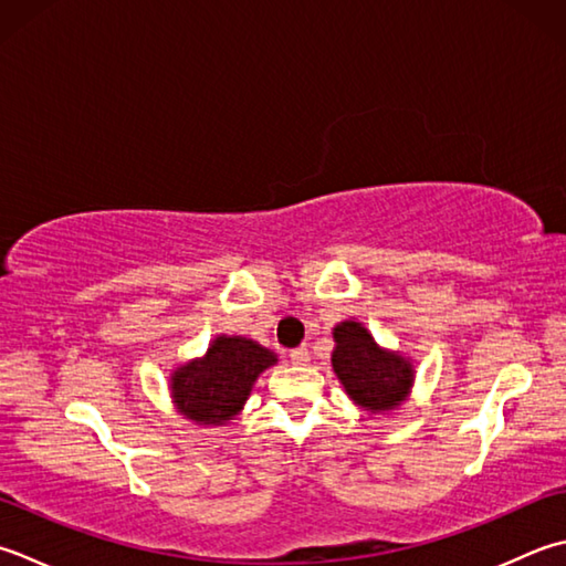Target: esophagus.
<instances>
[{"mask_svg": "<svg viewBox=\"0 0 566 566\" xmlns=\"http://www.w3.org/2000/svg\"><path fill=\"white\" fill-rule=\"evenodd\" d=\"M290 358L294 365H306L308 363V348L306 346H298L290 353Z\"/></svg>", "mask_w": 566, "mask_h": 566, "instance_id": "esophagus-1", "label": "esophagus"}]
</instances>
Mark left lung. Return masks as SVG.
I'll list each match as a JSON object with an SVG mask.
<instances>
[{"mask_svg":"<svg viewBox=\"0 0 566 566\" xmlns=\"http://www.w3.org/2000/svg\"><path fill=\"white\" fill-rule=\"evenodd\" d=\"M334 338L331 363L353 400L370 412H385L402 402L412 385V365L397 353L378 348L358 321H343L334 328Z\"/></svg>","mask_w":566,"mask_h":566,"instance_id":"obj_1","label":"left lung"}]
</instances>
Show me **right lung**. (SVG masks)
Segmentation results:
<instances>
[{
  "instance_id": "right-lung-1",
  "label": "right lung",
  "mask_w": 566,
  "mask_h": 566,
  "mask_svg": "<svg viewBox=\"0 0 566 566\" xmlns=\"http://www.w3.org/2000/svg\"><path fill=\"white\" fill-rule=\"evenodd\" d=\"M274 353L240 336H220L203 360L176 370L171 392L181 412L201 424H223L245 405L262 370L274 365Z\"/></svg>"
}]
</instances>
